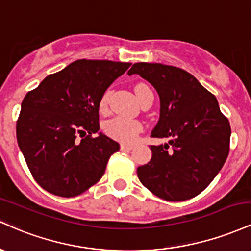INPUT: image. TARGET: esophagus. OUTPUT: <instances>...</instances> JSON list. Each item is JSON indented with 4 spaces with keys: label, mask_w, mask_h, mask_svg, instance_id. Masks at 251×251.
Instances as JSON below:
<instances>
[{
    "label": "esophagus",
    "mask_w": 251,
    "mask_h": 251,
    "mask_svg": "<svg viewBox=\"0 0 251 251\" xmlns=\"http://www.w3.org/2000/svg\"><path fill=\"white\" fill-rule=\"evenodd\" d=\"M134 148V145H129V144H122V146H120V149L123 150V151H129V150H132Z\"/></svg>",
    "instance_id": "esophagus-1"
}]
</instances>
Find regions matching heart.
I'll list each match as a JSON object with an SVG mask.
<instances>
[{
	"mask_svg": "<svg viewBox=\"0 0 251 251\" xmlns=\"http://www.w3.org/2000/svg\"><path fill=\"white\" fill-rule=\"evenodd\" d=\"M150 89L148 86L144 83H139L135 86V94H137L138 100L142 97L144 91ZM109 98V91H106L102 94L101 99H100V109H106L108 103ZM103 131L106 134L109 135L113 139L119 140L123 143H132L134 142L137 135L143 131V125L138 120H131L126 119V118L122 117H114L112 119H108L107 122L103 124Z\"/></svg>",
	"mask_w": 251,
	"mask_h": 251,
	"instance_id": "b5f03b06",
	"label": "heart"
}]
</instances>
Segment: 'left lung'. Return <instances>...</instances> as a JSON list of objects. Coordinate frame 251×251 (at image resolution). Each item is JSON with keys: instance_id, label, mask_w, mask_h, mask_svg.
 Returning a JSON list of instances; mask_svg holds the SVG:
<instances>
[{"instance_id": "1", "label": "left lung", "mask_w": 251, "mask_h": 251, "mask_svg": "<svg viewBox=\"0 0 251 251\" xmlns=\"http://www.w3.org/2000/svg\"><path fill=\"white\" fill-rule=\"evenodd\" d=\"M127 74H139L155 88L160 116L151 137L170 139L164 145H151V160L137 169L138 178L165 201L196 197L226 163L231 134L229 120L214 94L181 68L138 62Z\"/></svg>"}]
</instances>
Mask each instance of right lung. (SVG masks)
Wrapping results in <instances>:
<instances>
[{
	"instance_id": "obj_1",
	"label": "right lung",
	"mask_w": 251,
	"mask_h": 251,
	"mask_svg": "<svg viewBox=\"0 0 251 251\" xmlns=\"http://www.w3.org/2000/svg\"><path fill=\"white\" fill-rule=\"evenodd\" d=\"M129 62L76 60L25 94L17 144L36 183L60 197H75L98 183L119 144L99 133L100 99ZM80 136L81 140L77 138Z\"/></svg>"
}]
</instances>
